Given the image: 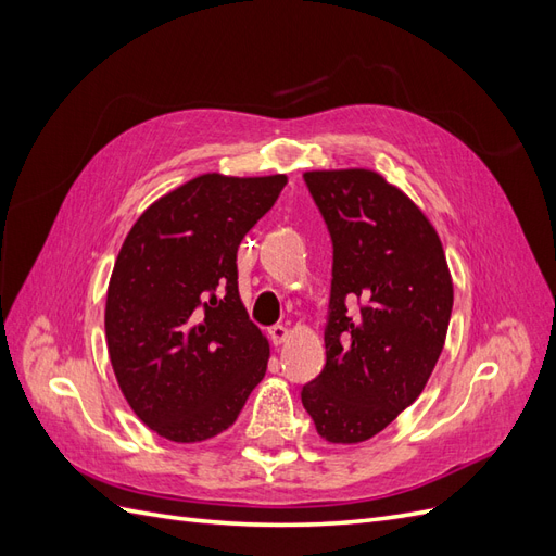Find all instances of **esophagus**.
<instances>
[{
    "mask_svg": "<svg viewBox=\"0 0 556 556\" xmlns=\"http://www.w3.org/2000/svg\"><path fill=\"white\" fill-rule=\"evenodd\" d=\"M268 341H271L274 345H280L285 339H288V327H282V325H274V327H268Z\"/></svg>",
    "mask_w": 556,
    "mask_h": 556,
    "instance_id": "34e87169",
    "label": "esophagus"
}]
</instances>
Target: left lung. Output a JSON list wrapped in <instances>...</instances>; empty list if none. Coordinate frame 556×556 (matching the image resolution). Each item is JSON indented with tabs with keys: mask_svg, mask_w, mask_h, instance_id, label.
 I'll return each instance as SVG.
<instances>
[{
	"mask_svg": "<svg viewBox=\"0 0 556 556\" xmlns=\"http://www.w3.org/2000/svg\"><path fill=\"white\" fill-rule=\"evenodd\" d=\"M331 237L327 364L301 403L329 443H362L422 394L452 315L439 233L413 201L368 169L308 172Z\"/></svg>",
	"mask_w": 556,
	"mask_h": 556,
	"instance_id": "1",
	"label": "left lung"
}]
</instances>
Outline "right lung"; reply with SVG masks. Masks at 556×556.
Returning <instances> with one entry per match:
<instances>
[{
    "mask_svg": "<svg viewBox=\"0 0 556 556\" xmlns=\"http://www.w3.org/2000/svg\"><path fill=\"white\" fill-rule=\"evenodd\" d=\"M288 178L204 174L127 233L106 294L117 384L143 425L174 443L229 429L266 374L268 343L239 296L237 252Z\"/></svg>",
    "mask_w": 556,
    "mask_h": 556,
    "instance_id": "add662e5",
    "label": "right lung"
}]
</instances>
